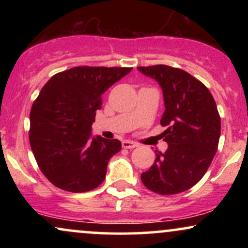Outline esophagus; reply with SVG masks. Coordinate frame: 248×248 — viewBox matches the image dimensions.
I'll return each instance as SVG.
<instances>
[{
	"mask_svg": "<svg viewBox=\"0 0 248 248\" xmlns=\"http://www.w3.org/2000/svg\"><path fill=\"white\" fill-rule=\"evenodd\" d=\"M122 147L126 148V149H133V148L138 147V144H136L135 142H133V141L124 140V141H122Z\"/></svg>",
	"mask_w": 248,
	"mask_h": 248,
	"instance_id": "esophagus-1",
	"label": "esophagus"
}]
</instances>
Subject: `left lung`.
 Listing matches in <instances>:
<instances>
[{"label": "left lung", "mask_w": 248, "mask_h": 248, "mask_svg": "<svg viewBox=\"0 0 248 248\" xmlns=\"http://www.w3.org/2000/svg\"><path fill=\"white\" fill-rule=\"evenodd\" d=\"M142 75L158 82L163 92L161 124L166 153L142 172V183L160 195H175L190 189L209 169L218 148L220 116L205 85L181 69L155 65L138 67Z\"/></svg>", "instance_id": "1"}]
</instances>
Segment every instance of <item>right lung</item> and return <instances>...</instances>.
I'll return each mask as SVG.
<instances>
[{
	"label": "right lung",
	"mask_w": 248,
	"mask_h": 248,
	"mask_svg": "<svg viewBox=\"0 0 248 248\" xmlns=\"http://www.w3.org/2000/svg\"><path fill=\"white\" fill-rule=\"evenodd\" d=\"M132 67H73L42 88L30 112V146L39 169L53 186L86 192L104 182L119 140L92 135L101 95Z\"/></svg>",
	"instance_id": "1"
}]
</instances>
